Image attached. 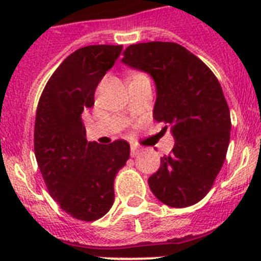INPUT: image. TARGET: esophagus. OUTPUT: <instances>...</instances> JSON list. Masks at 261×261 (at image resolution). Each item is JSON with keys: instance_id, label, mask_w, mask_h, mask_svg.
Listing matches in <instances>:
<instances>
[{"instance_id": "34e87169", "label": "esophagus", "mask_w": 261, "mask_h": 261, "mask_svg": "<svg viewBox=\"0 0 261 261\" xmlns=\"http://www.w3.org/2000/svg\"><path fill=\"white\" fill-rule=\"evenodd\" d=\"M140 151H141V149L133 145V146L130 147V156H137L138 154H140Z\"/></svg>"}]
</instances>
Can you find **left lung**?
Here are the masks:
<instances>
[{
	"label": "left lung",
	"instance_id": "obj_1",
	"mask_svg": "<svg viewBox=\"0 0 261 261\" xmlns=\"http://www.w3.org/2000/svg\"><path fill=\"white\" fill-rule=\"evenodd\" d=\"M121 61L153 77V116L171 126L175 145L149 177L159 201L172 208L199 202L211 191L230 142V110L213 71L171 41L129 45Z\"/></svg>",
	"mask_w": 261,
	"mask_h": 261
}]
</instances>
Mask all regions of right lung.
Wrapping results in <instances>:
<instances>
[{
  "label": "right lung",
  "mask_w": 261,
  "mask_h": 261,
  "mask_svg": "<svg viewBox=\"0 0 261 261\" xmlns=\"http://www.w3.org/2000/svg\"><path fill=\"white\" fill-rule=\"evenodd\" d=\"M121 45H87L69 55L45 85L36 110L34 149L47 190L62 211L81 221L105 216L115 200V176L129 159L125 140H86L82 112L120 56Z\"/></svg>",
  "instance_id": "obj_1"
}]
</instances>
